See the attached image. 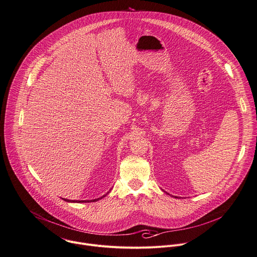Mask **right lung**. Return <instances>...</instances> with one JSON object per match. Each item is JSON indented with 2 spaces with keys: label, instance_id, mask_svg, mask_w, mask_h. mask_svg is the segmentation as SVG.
<instances>
[{
  "label": "right lung",
  "instance_id": "obj_1",
  "mask_svg": "<svg viewBox=\"0 0 257 257\" xmlns=\"http://www.w3.org/2000/svg\"><path fill=\"white\" fill-rule=\"evenodd\" d=\"M106 197V195H104L103 197L99 198V199H95V200H90V201H72V200H66V199H63L65 202H68V203H89V202H97L98 200H101L102 198Z\"/></svg>",
  "mask_w": 257,
  "mask_h": 257
}]
</instances>
